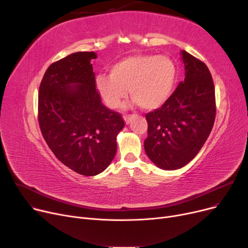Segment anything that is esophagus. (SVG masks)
Returning a JSON list of instances; mask_svg holds the SVG:
<instances>
[{"mask_svg":"<svg viewBox=\"0 0 248 248\" xmlns=\"http://www.w3.org/2000/svg\"><path fill=\"white\" fill-rule=\"evenodd\" d=\"M132 116H133L132 114H124V122H125V124H126L131 123Z\"/></svg>","mask_w":248,"mask_h":248,"instance_id":"1","label":"esophagus"}]
</instances>
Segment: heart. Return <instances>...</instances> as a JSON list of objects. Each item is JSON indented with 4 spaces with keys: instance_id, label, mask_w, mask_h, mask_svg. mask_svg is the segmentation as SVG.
<instances>
[{
    "instance_id": "b5f03b06",
    "label": "heart",
    "mask_w": 248,
    "mask_h": 248,
    "mask_svg": "<svg viewBox=\"0 0 248 248\" xmlns=\"http://www.w3.org/2000/svg\"><path fill=\"white\" fill-rule=\"evenodd\" d=\"M177 79L175 62L165 55L139 54L114 63L109 75L96 78V88L102 99L115 108L127 95L144 109L161 107L170 97Z\"/></svg>"
}]
</instances>
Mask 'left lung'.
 <instances>
[{
    "instance_id": "obj_1",
    "label": "left lung",
    "mask_w": 248,
    "mask_h": 248,
    "mask_svg": "<svg viewBox=\"0 0 248 248\" xmlns=\"http://www.w3.org/2000/svg\"><path fill=\"white\" fill-rule=\"evenodd\" d=\"M185 79L163 106L146 114L145 151L163 170L191 162L209 137L215 121V88L206 64L182 50Z\"/></svg>"
}]
</instances>
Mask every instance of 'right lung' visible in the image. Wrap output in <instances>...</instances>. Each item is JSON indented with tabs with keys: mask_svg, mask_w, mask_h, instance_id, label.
Returning a JSON list of instances; mask_svg holds the SVG:
<instances>
[{
	"mask_svg": "<svg viewBox=\"0 0 248 248\" xmlns=\"http://www.w3.org/2000/svg\"><path fill=\"white\" fill-rule=\"evenodd\" d=\"M76 52L47 68L39 87L38 122L55 157L74 172L95 176L116 153V136L124 126L121 113L101 103L91 59Z\"/></svg>",
	"mask_w": 248,
	"mask_h": 248,
	"instance_id": "add662e5",
	"label": "right lung"
}]
</instances>
